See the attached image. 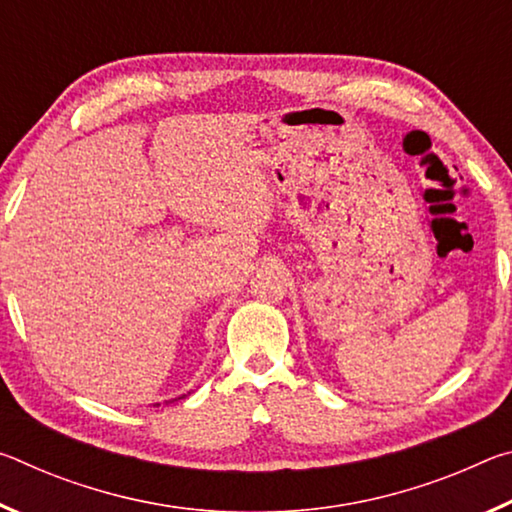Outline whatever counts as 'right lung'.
I'll return each instance as SVG.
<instances>
[{"instance_id":"1","label":"right lung","mask_w":512,"mask_h":512,"mask_svg":"<svg viewBox=\"0 0 512 512\" xmlns=\"http://www.w3.org/2000/svg\"><path fill=\"white\" fill-rule=\"evenodd\" d=\"M183 397H187V395H180V397H176V400H183ZM153 406H160V404H153Z\"/></svg>"}]
</instances>
